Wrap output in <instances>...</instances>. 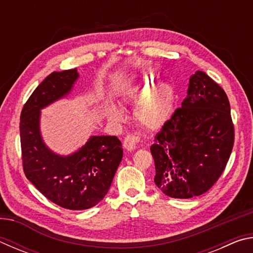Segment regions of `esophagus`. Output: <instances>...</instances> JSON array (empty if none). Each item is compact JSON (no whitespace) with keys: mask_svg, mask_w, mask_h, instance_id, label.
Listing matches in <instances>:
<instances>
[{"mask_svg":"<svg viewBox=\"0 0 253 253\" xmlns=\"http://www.w3.org/2000/svg\"><path fill=\"white\" fill-rule=\"evenodd\" d=\"M137 144H138V138L134 135H126L123 142L124 147H125L127 151H132V149H135Z\"/></svg>","mask_w":253,"mask_h":253,"instance_id":"obj_1","label":"esophagus"}]
</instances>
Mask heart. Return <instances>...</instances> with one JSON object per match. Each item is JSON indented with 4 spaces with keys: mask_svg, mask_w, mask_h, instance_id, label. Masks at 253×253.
<instances>
[{
    "mask_svg": "<svg viewBox=\"0 0 253 253\" xmlns=\"http://www.w3.org/2000/svg\"><path fill=\"white\" fill-rule=\"evenodd\" d=\"M134 97L143 99L149 94L136 110L139 124L148 129H157L169 121L174 109V93L168 85H157L152 77L144 78L131 89Z\"/></svg>",
    "mask_w": 253,
    "mask_h": 253,
    "instance_id": "obj_1",
    "label": "heart"
}]
</instances>
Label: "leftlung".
Wrapping results in <instances>:
<instances>
[{
	"mask_svg": "<svg viewBox=\"0 0 253 253\" xmlns=\"http://www.w3.org/2000/svg\"><path fill=\"white\" fill-rule=\"evenodd\" d=\"M233 143L228 96L205 72L196 71L182 107L154 137V182L174 199L202 195L223 173Z\"/></svg>",
	"mask_w": 253,
	"mask_h": 253,
	"instance_id": "left-lung-1",
	"label": "left lung"
}]
</instances>
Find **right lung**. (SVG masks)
<instances>
[{
	"mask_svg": "<svg viewBox=\"0 0 253 253\" xmlns=\"http://www.w3.org/2000/svg\"><path fill=\"white\" fill-rule=\"evenodd\" d=\"M78 77L77 69L52 72L32 92L20 117L25 176L46 199L68 210L90 209L99 203L123 158L116 136H91L68 156L51 152L42 140L40 110L67 96Z\"/></svg>",
	"mask_w": 253,
	"mask_h": 253,
	"instance_id": "right-lung-1",
	"label": "right lung"
}]
</instances>
